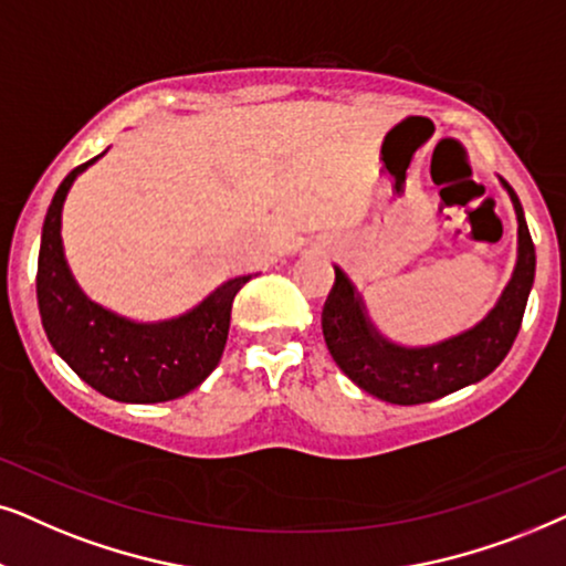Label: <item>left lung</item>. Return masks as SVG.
Wrapping results in <instances>:
<instances>
[{
  "label": "left lung",
  "instance_id": "1",
  "mask_svg": "<svg viewBox=\"0 0 566 566\" xmlns=\"http://www.w3.org/2000/svg\"><path fill=\"white\" fill-rule=\"evenodd\" d=\"M500 184L517 217L515 269L492 311L461 334L424 346L394 342L373 323L357 284L334 263L336 284L323 307V338L354 386L388 403H427L484 380L507 357L533 290L536 248L517 193L502 178Z\"/></svg>",
  "mask_w": 566,
  "mask_h": 566
}]
</instances>
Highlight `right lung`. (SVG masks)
Listing matches in <instances>:
<instances>
[{
    "label": "right lung",
    "mask_w": 566,
    "mask_h": 566,
    "mask_svg": "<svg viewBox=\"0 0 566 566\" xmlns=\"http://www.w3.org/2000/svg\"><path fill=\"white\" fill-rule=\"evenodd\" d=\"M105 153L74 168L51 199L38 251V311L54 352L97 394L120 403L172 401L220 365L232 300L255 274L228 279L191 311L165 321H134L90 300L66 261L62 212L74 180Z\"/></svg>",
    "instance_id": "1"
}]
</instances>
